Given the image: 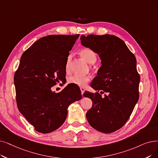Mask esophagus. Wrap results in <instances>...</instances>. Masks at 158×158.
Returning <instances> with one entry per match:
<instances>
[{
  "label": "esophagus",
  "mask_w": 158,
  "mask_h": 158,
  "mask_svg": "<svg viewBox=\"0 0 158 158\" xmlns=\"http://www.w3.org/2000/svg\"><path fill=\"white\" fill-rule=\"evenodd\" d=\"M80 89H81V92L82 95H83V93H84V92H85V88H83V87H81V88H80Z\"/></svg>",
  "instance_id": "esophagus-1"
}]
</instances>
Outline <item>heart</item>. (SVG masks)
I'll list each match as a JSON object with an SVG mask.
<instances>
[{"label":"heart","mask_w":158,"mask_h":158,"mask_svg":"<svg viewBox=\"0 0 158 158\" xmlns=\"http://www.w3.org/2000/svg\"><path fill=\"white\" fill-rule=\"evenodd\" d=\"M80 55L81 57L83 58L88 64L94 63L95 62L96 59H97L96 53L92 50L89 49V48H85V49L81 50L80 52ZM71 59H72V56L71 55H70V56H68L66 59V70H68L70 69ZM90 81V79L88 76H80V75H72V76L70 77L69 79H68V82H69L70 83L77 85L79 86H86Z\"/></svg>","instance_id":"obj_1"}]
</instances>
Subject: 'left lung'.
Here are the masks:
<instances>
[{"instance_id": "8db88e82", "label": "left lung", "mask_w": 158, "mask_h": 158, "mask_svg": "<svg viewBox=\"0 0 158 158\" xmlns=\"http://www.w3.org/2000/svg\"><path fill=\"white\" fill-rule=\"evenodd\" d=\"M80 39L82 45L98 53L101 60L91 86L108 94L102 98L98 92L84 93L92 101L87 120L99 132H114L125 124L139 99L140 77L135 57L124 41L115 35H82Z\"/></svg>"}]
</instances>
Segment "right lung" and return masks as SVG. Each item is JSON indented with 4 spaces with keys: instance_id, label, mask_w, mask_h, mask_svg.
Wrapping results in <instances>:
<instances>
[{
    "instance_id": "obj_1",
    "label": "right lung",
    "mask_w": 158,
    "mask_h": 158,
    "mask_svg": "<svg viewBox=\"0 0 158 158\" xmlns=\"http://www.w3.org/2000/svg\"><path fill=\"white\" fill-rule=\"evenodd\" d=\"M79 37V34L42 37L20 58L14 75L17 107L39 132L59 128L66 119L69 105L82 98L80 88L71 85L59 93L52 90L65 78L66 59Z\"/></svg>"
}]
</instances>
